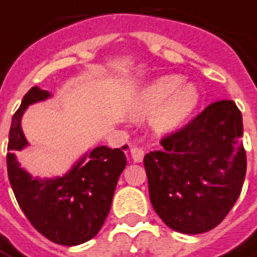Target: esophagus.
<instances>
[{"instance_id": "1", "label": "esophagus", "mask_w": 257, "mask_h": 257, "mask_svg": "<svg viewBox=\"0 0 257 257\" xmlns=\"http://www.w3.org/2000/svg\"><path fill=\"white\" fill-rule=\"evenodd\" d=\"M143 156H145V152L142 149H139V148H132L131 149V158L135 163H141L143 160Z\"/></svg>"}]
</instances>
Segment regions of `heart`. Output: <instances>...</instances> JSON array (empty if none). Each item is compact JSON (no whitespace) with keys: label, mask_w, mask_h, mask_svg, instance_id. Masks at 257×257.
Returning <instances> with one entry per match:
<instances>
[{"label":"heart","mask_w":257,"mask_h":257,"mask_svg":"<svg viewBox=\"0 0 257 257\" xmlns=\"http://www.w3.org/2000/svg\"><path fill=\"white\" fill-rule=\"evenodd\" d=\"M200 102V90L191 81H183L179 74H169L143 88L138 95L132 114H152V126L159 134H169L180 128Z\"/></svg>","instance_id":"b5f03b06"}]
</instances>
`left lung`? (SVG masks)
<instances>
[{
	"mask_svg": "<svg viewBox=\"0 0 257 257\" xmlns=\"http://www.w3.org/2000/svg\"><path fill=\"white\" fill-rule=\"evenodd\" d=\"M242 136L239 108L222 99L145 155L151 202L169 228L195 235L222 222L245 180Z\"/></svg>",
	"mask_w": 257,
	"mask_h": 257,
	"instance_id": "obj_1",
	"label": "left lung"
}]
</instances>
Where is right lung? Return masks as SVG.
Returning a JSON list of instances; mask_svg holds the SVG:
<instances>
[{"label":"right lung","instance_id":"obj_1","mask_svg":"<svg viewBox=\"0 0 257 257\" xmlns=\"http://www.w3.org/2000/svg\"><path fill=\"white\" fill-rule=\"evenodd\" d=\"M49 97L50 92L32 87L12 116L7 155L8 179L19 207L36 231L55 243L76 246L94 238L104 224L118 179L126 166V146L94 148L63 177L33 179L15 156V152L28 146L21 119L31 104Z\"/></svg>","mask_w":257,"mask_h":257}]
</instances>
